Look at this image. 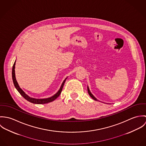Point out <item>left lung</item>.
I'll return each instance as SVG.
<instances>
[{
	"label": "left lung",
	"mask_w": 146,
	"mask_h": 146,
	"mask_svg": "<svg viewBox=\"0 0 146 146\" xmlns=\"http://www.w3.org/2000/svg\"><path fill=\"white\" fill-rule=\"evenodd\" d=\"M88 93H89V96L94 100H95V101H98L97 100V99L96 98H95V97L91 93V92H90V90H89V87L88 86Z\"/></svg>",
	"instance_id": "obj_1"
}]
</instances>
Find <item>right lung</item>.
<instances>
[{
    "label": "right lung",
    "instance_id": "add662e5",
    "mask_svg": "<svg viewBox=\"0 0 146 146\" xmlns=\"http://www.w3.org/2000/svg\"><path fill=\"white\" fill-rule=\"evenodd\" d=\"M15 64H16V61L14 63L13 66V68H12V79H13V84L15 85V88L17 89V90H18V92L20 93L21 96L27 101H28L29 102L34 104H48L49 102H51L53 101H54L56 98H57L60 95L62 90L63 86L64 85V84L65 83V81L66 80L67 78H66L64 79V80L63 81L61 86L60 88V89H59V90L58 91V92L55 94L54 96H53L51 97L48 98H44V99H36V98H31L29 96H27L22 89L20 88V86L19 85V84L17 83L16 79V76H15Z\"/></svg>",
    "mask_w": 146,
    "mask_h": 146
}]
</instances>
